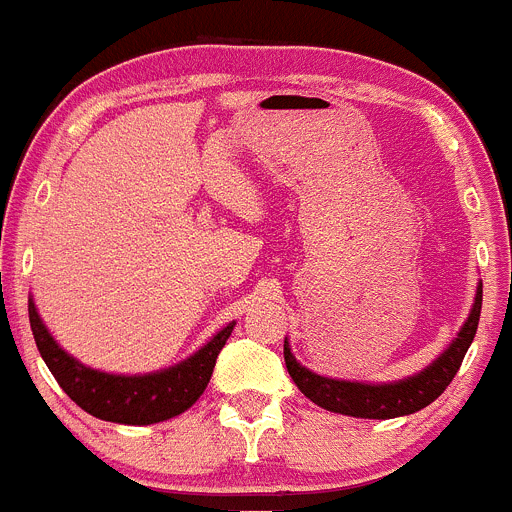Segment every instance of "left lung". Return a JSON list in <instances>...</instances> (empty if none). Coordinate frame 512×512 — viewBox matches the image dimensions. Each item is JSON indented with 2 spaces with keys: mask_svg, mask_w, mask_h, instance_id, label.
Masks as SVG:
<instances>
[{
  "mask_svg": "<svg viewBox=\"0 0 512 512\" xmlns=\"http://www.w3.org/2000/svg\"><path fill=\"white\" fill-rule=\"evenodd\" d=\"M480 309H483V284L475 291V304H472L470 316L452 339L450 347L422 372L412 377L397 379V382L367 384V382H349V379L321 377L311 369L301 367L291 354L289 342L284 339V359L291 379L301 389L304 397H309L314 405L324 407L329 412L349 417H364V420H392V417L412 415L422 407L432 405L437 397L447 389L452 377L460 369L467 349H470L475 332H478Z\"/></svg>",
  "mask_w": 512,
  "mask_h": 512,
  "instance_id": "left-lung-1",
  "label": "left lung"
}]
</instances>
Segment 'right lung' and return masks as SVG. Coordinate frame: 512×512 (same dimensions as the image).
I'll list each match as a JSON object with an SVG mask.
<instances>
[{"mask_svg": "<svg viewBox=\"0 0 512 512\" xmlns=\"http://www.w3.org/2000/svg\"><path fill=\"white\" fill-rule=\"evenodd\" d=\"M29 326L52 377L75 405L97 420L118 422V425H153L196 405V399L211 382L218 354L231 337L236 321L223 326L211 342L203 344L196 354L180 364L150 374H107L80 364L52 339L32 299H29Z\"/></svg>", "mask_w": 512, "mask_h": 512, "instance_id": "add662e5", "label": "right lung"}]
</instances>
